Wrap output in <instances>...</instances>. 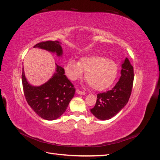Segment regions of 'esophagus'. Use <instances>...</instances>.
I'll list each match as a JSON object with an SVG mask.
<instances>
[{
  "mask_svg": "<svg viewBox=\"0 0 160 160\" xmlns=\"http://www.w3.org/2000/svg\"><path fill=\"white\" fill-rule=\"evenodd\" d=\"M76 92H77L78 94H79V95H84L85 94V92L84 91H80V90H79V89H77Z\"/></svg>",
  "mask_w": 160,
  "mask_h": 160,
  "instance_id": "34e87169",
  "label": "esophagus"
}]
</instances>
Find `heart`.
I'll use <instances>...</instances> for the list:
<instances>
[{
  "label": "heart",
  "instance_id": "b5f03b06",
  "mask_svg": "<svg viewBox=\"0 0 160 160\" xmlns=\"http://www.w3.org/2000/svg\"><path fill=\"white\" fill-rule=\"evenodd\" d=\"M69 78L76 80L85 72V79L92 89L103 91L110 87L116 78L118 68L110 59L101 56H92L82 58L79 62L69 61L65 67Z\"/></svg>",
  "mask_w": 160,
  "mask_h": 160
}]
</instances>
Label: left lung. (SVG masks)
Returning <instances> with one entry per match:
<instances>
[{"instance_id": "1", "label": "left lung", "mask_w": 160, "mask_h": 160, "mask_svg": "<svg viewBox=\"0 0 160 160\" xmlns=\"http://www.w3.org/2000/svg\"><path fill=\"white\" fill-rule=\"evenodd\" d=\"M121 76L110 91L97 95V102L91 113L100 120H108L115 116L127 104L133 87V68L128 58L122 64Z\"/></svg>"}]
</instances>
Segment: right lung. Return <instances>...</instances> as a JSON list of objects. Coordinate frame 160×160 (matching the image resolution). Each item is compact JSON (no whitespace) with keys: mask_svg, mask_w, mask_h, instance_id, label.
Here are the masks:
<instances>
[{"mask_svg":"<svg viewBox=\"0 0 160 160\" xmlns=\"http://www.w3.org/2000/svg\"><path fill=\"white\" fill-rule=\"evenodd\" d=\"M34 48L56 52L57 56L62 54V48L58 41L39 42ZM22 81L24 94L28 105L41 118L46 120H55L60 117L65 112L75 94L76 88L65 75V69L57 65L53 76L42 86L32 87L28 83L24 70H22Z\"/></svg>","mask_w":160,"mask_h":160,"instance_id":"right-lung-1","label":"right lung"}]
</instances>
